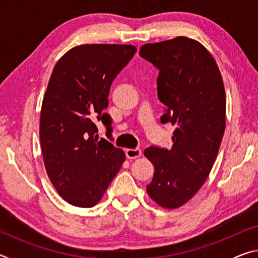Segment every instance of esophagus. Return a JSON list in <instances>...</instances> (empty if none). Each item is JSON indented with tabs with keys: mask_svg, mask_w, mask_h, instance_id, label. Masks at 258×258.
I'll return each mask as SVG.
<instances>
[{
	"mask_svg": "<svg viewBox=\"0 0 258 258\" xmlns=\"http://www.w3.org/2000/svg\"><path fill=\"white\" fill-rule=\"evenodd\" d=\"M142 156V151L139 148H135V149H127L126 150V157L130 159H135L139 158V157Z\"/></svg>",
	"mask_w": 258,
	"mask_h": 258,
	"instance_id": "obj_1",
	"label": "esophagus"
}]
</instances>
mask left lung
<instances>
[{
  "label": "left lung",
  "mask_w": 258,
  "mask_h": 258,
  "mask_svg": "<svg viewBox=\"0 0 258 258\" xmlns=\"http://www.w3.org/2000/svg\"><path fill=\"white\" fill-rule=\"evenodd\" d=\"M140 55L159 69L160 121L176 126L171 150H145L155 167L147 192L160 207L175 209L197 194L215 163L225 130L223 80L211 52L189 37L147 43Z\"/></svg>",
  "instance_id": "obj_1"
}]
</instances>
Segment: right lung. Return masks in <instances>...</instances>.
I'll return each instance as SVG.
<instances>
[{
    "mask_svg": "<svg viewBox=\"0 0 258 258\" xmlns=\"http://www.w3.org/2000/svg\"><path fill=\"white\" fill-rule=\"evenodd\" d=\"M135 51L130 44L77 45L52 72L41 109L42 155L52 184L73 206H95L125 161L123 150L94 138V121L110 132L103 112L109 91Z\"/></svg>",
    "mask_w": 258,
    "mask_h": 258,
    "instance_id": "add662e5",
    "label": "right lung"
}]
</instances>
